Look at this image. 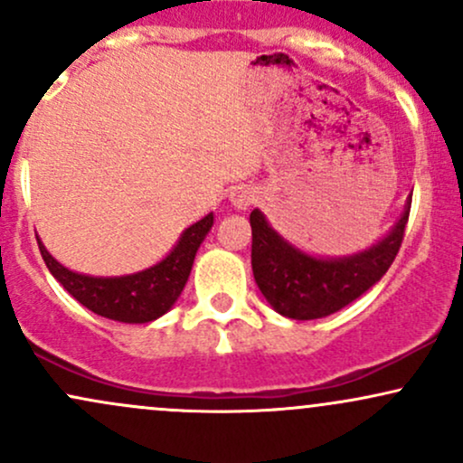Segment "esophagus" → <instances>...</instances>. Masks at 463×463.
Returning a JSON list of instances; mask_svg holds the SVG:
<instances>
[{
  "label": "esophagus",
  "instance_id": "34e87169",
  "mask_svg": "<svg viewBox=\"0 0 463 463\" xmlns=\"http://www.w3.org/2000/svg\"><path fill=\"white\" fill-rule=\"evenodd\" d=\"M257 200V191L252 187H235L231 191V202L237 211H246Z\"/></svg>",
  "mask_w": 463,
  "mask_h": 463
}]
</instances>
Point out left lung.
Returning a JSON list of instances; mask_svg holds the SVG:
<instances>
[{
	"label": "left lung",
	"instance_id": "8db88e82",
	"mask_svg": "<svg viewBox=\"0 0 463 463\" xmlns=\"http://www.w3.org/2000/svg\"><path fill=\"white\" fill-rule=\"evenodd\" d=\"M411 200L379 243L339 259H317L285 241L259 209L250 213L252 272L265 300L291 320H317L344 309L379 283L401 250Z\"/></svg>",
	"mask_w": 463,
	"mask_h": 463
}]
</instances>
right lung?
<instances>
[{
	"label": "right lung",
	"instance_id": "right-lung-1",
	"mask_svg": "<svg viewBox=\"0 0 463 463\" xmlns=\"http://www.w3.org/2000/svg\"><path fill=\"white\" fill-rule=\"evenodd\" d=\"M211 226H213V213L189 226L161 263L152 265L143 272L110 276V279L71 272L47 252L41 239L36 241H39L41 257H43L47 269L80 305L98 316L109 317V320L143 324L161 317L178 300L180 291L187 285L191 268H194L195 252L204 237L209 235Z\"/></svg>",
	"mask_w": 463,
	"mask_h": 463
}]
</instances>
